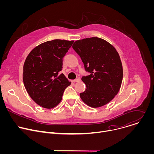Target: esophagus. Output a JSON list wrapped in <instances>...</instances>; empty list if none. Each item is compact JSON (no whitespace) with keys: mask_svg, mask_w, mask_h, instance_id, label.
Listing matches in <instances>:
<instances>
[{"mask_svg":"<svg viewBox=\"0 0 154 154\" xmlns=\"http://www.w3.org/2000/svg\"><path fill=\"white\" fill-rule=\"evenodd\" d=\"M80 79L79 78H77V79H76L72 80V82H80Z\"/></svg>","mask_w":154,"mask_h":154,"instance_id":"esophagus-1","label":"esophagus"}]
</instances>
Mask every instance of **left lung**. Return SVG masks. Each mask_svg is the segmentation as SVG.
<instances>
[{
    "label": "left lung",
    "instance_id": "8db88e82",
    "mask_svg": "<svg viewBox=\"0 0 154 154\" xmlns=\"http://www.w3.org/2000/svg\"><path fill=\"white\" fill-rule=\"evenodd\" d=\"M72 48L81 58L85 71L90 73L82 77L86 90L80 93V98L91 107L106 105L118 94L122 81V66L118 52L97 37L76 41Z\"/></svg>",
    "mask_w": 154,
    "mask_h": 154
}]
</instances>
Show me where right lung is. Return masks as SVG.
I'll return each instance as SVG.
<instances>
[{"label":"right lung","instance_id":"obj_1","mask_svg":"<svg viewBox=\"0 0 154 154\" xmlns=\"http://www.w3.org/2000/svg\"><path fill=\"white\" fill-rule=\"evenodd\" d=\"M74 41L54 39L34 48L26 59L23 82L30 97L39 105L48 109L61 100L64 90L71 85L63 74V58Z\"/></svg>","mask_w":154,"mask_h":154}]
</instances>
